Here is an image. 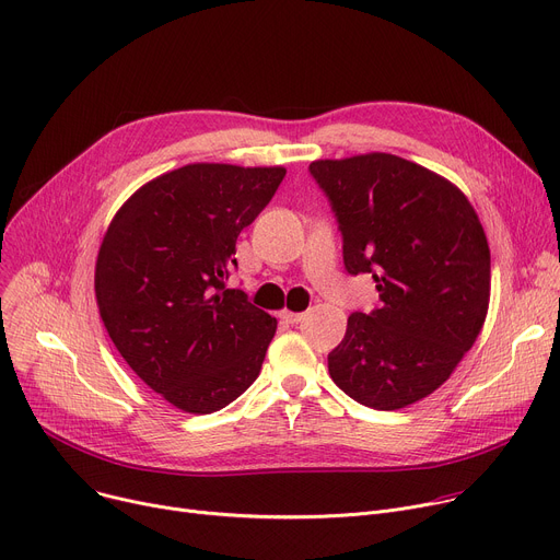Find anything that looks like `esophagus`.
I'll return each instance as SVG.
<instances>
[{
    "instance_id": "obj_1",
    "label": "esophagus",
    "mask_w": 560,
    "mask_h": 560,
    "mask_svg": "<svg viewBox=\"0 0 560 560\" xmlns=\"http://www.w3.org/2000/svg\"><path fill=\"white\" fill-rule=\"evenodd\" d=\"M280 318L284 320V323H291V325H295V323H300L305 318V314H300V312H280Z\"/></svg>"
}]
</instances>
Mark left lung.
<instances>
[{"instance_id": "8db88e82", "label": "left lung", "mask_w": 560, "mask_h": 560, "mask_svg": "<svg viewBox=\"0 0 560 560\" xmlns=\"http://www.w3.org/2000/svg\"><path fill=\"white\" fill-rule=\"evenodd\" d=\"M346 269L370 273L378 307L348 318L327 357L338 388L374 410H399L453 374L480 336L491 253L476 208L438 172L388 152L318 159Z\"/></svg>"}]
</instances>
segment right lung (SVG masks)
Instances as JSON below:
<instances>
[{"label":"right lung","instance_id":"right-lung-1","mask_svg":"<svg viewBox=\"0 0 560 560\" xmlns=\"http://www.w3.org/2000/svg\"><path fill=\"white\" fill-rule=\"evenodd\" d=\"M287 170L188 163L143 184L114 214L96 303L116 350L167 404L208 415L257 378L278 320L224 289L235 242Z\"/></svg>","mask_w":560,"mask_h":560}]
</instances>
